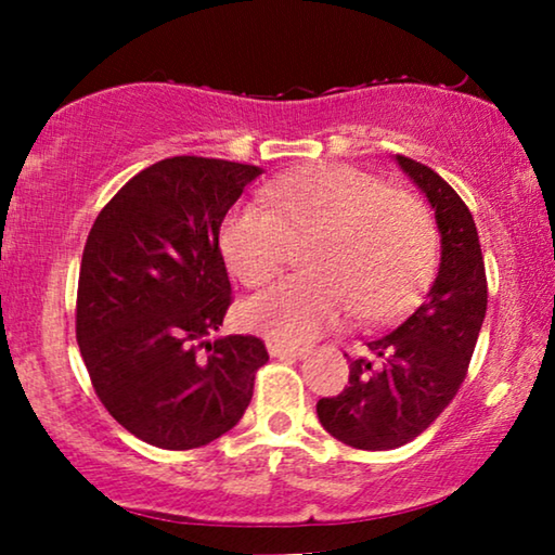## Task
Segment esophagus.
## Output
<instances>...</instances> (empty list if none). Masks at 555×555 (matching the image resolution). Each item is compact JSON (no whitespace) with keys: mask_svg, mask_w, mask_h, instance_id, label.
I'll return each instance as SVG.
<instances>
[{"mask_svg":"<svg viewBox=\"0 0 555 555\" xmlns=\"http://www.w3.org/2000/svg\"><path fill=\"white\" fill-rule=\"evenodd\" d=\"M268 351L272 359H302L308 351L306 348H295V346H287V344H270Z\"/></svg>","mask_w":555,"mask_h":555,"instance_id":"34e87169","label":"esophagus"}]
</instances>
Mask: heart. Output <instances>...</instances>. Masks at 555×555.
Instances as JSON below:
<instances>
[{"instance_id":"heart-1","label":"heart","mask_w":555,"mask_h":555,"mask_svg":"<svg viewBox=\"0 0 555 555\" xmlns=\"http://www.w3.org/2000/svg\"><path fill=\"white\" fill-rule=\"evenodd\" d=\"M262 204L227 215L219 247L245 285H264L285 268L293 245L308 275L257 293L242 306L249 331L280 344H308L344 321H382L429 283L437 234L429 211L404 192L353 166H318L272 181Z\"/></svg>"}]
</instances>
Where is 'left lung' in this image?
<instances>
[{
    "label": "left lung",
    "mask_w": 555,
    "mask_h": 555,
    "mask_svg": "<svg viewBox=\"0 0 555 555\" xmlns=\"http://www.w3.org/2000/svg\"><path fill=\"white\" fill-rule=\"evenodd\" d=\"M397 164L435 211L437 278L412 315L363 344L346 389L315 406L331 437L371 452L412 442L444 412L465 382L488 310L480 237L465 202L429 166L406 156Z\"/></svg>",
    "instance_id": "1"
}]
</instances>
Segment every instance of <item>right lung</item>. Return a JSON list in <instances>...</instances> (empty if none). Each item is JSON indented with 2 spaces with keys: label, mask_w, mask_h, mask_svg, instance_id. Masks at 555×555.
<instances>
[{
  "label": "right lung",
  "mask_w": 555,
  "mask_h": 555,
  "mask_svg": "<svg viewBox=\"0 0 555 555\" xmlns=\"http://www.w3.org/2000/svg\"><path fill=\"white\" fill-rule=\"evenodd\" d=\"M260 173L164 158L105 204L82 249L75 336L90 382L120 427L162 450L230 431L268 363L255 336L209 340L232 293L219 227Z\"/></svg>",
  "instance_id": "add662e5"
}]
</instances>
